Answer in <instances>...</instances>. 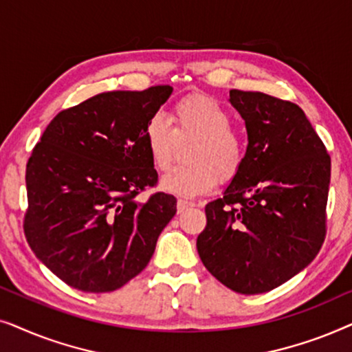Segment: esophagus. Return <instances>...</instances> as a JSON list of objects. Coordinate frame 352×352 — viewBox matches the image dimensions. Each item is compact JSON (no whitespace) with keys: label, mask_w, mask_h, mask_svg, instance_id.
<instances>
[{"label":"esophagus","mask_w":352,"mask_h":352,"mask_svg":"<svg viewBox=\"0 0 352 352\" xmlns=\"http://www.w3.org/2000/svg\"><path fill=\"white\" fill-rule=\"evenodd\" d=\"M192 206H195V204H192V201H187V200H177V213H184L186 210L192 208Z\"/></svg>","instance_id":"obj_1"}]
</instances>
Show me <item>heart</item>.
Masks as SVG:
<instances>
[{
    "mask_svg": "<svg viewBox=\"0 0 352 352\" xmlns=\"http://www.w3.org/2000/svg\"><path fill=\"white\" fill-rule=\"evenodd\" d=\"M171 123L160 113L152 115L142 138L152 165L158 171L170 168L177 141L197 139L189 152V166H177L160 179L166 194L194 199L208 194L218 184V176L229 181L243 163L245 142L230 126V115L218 100L206 96H189L173 109Z\"/></svg>",
    "mask_w": 352,
    "mask_h": 352,
    "instance_id": "heart-1",
    "label": "heart"
}]
</instances>
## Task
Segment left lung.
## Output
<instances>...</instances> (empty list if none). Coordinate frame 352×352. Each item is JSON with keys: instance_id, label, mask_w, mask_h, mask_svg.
Listing matches in <instances>:
<instances>
[{"instance_id": "8db88e82", "label": "left lung", "mask_w": 352, "mask_h": 352, "mask_svg": "<svg viewBox=\"0 0 352 352\" xmlns=\"http://www.w3.org/2000/svg\"><path fill=\"white\" fill-rule=\"evenodd\" d=\"M243 118V163L205 206L197 250L211 276L242 295L282 285L309 266L325 239L330 155L296 104L229 91Z\"/></svg>"}]
</instances>
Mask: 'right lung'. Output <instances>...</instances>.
I'll use <instances>...</instances> for the list:
<instances>
[{
  "label": "right lung",
  "instance_id": "right-lung-1",
  "mask_svg": "<svg viewBox=\"0 0 352 352\" xmlns=\"http://www.w3.org/2000/svg\"><path fill=\"white\" fill-rule=\"evenodd\" d=\"M173 93L168 85L110 91L62 110L27 163V242L76 290H118L151 261L176 199L157 192L142 131Z\"/></svg>",
  "mask_w": 352,
  "mask_h": 352
}]
</instances>
